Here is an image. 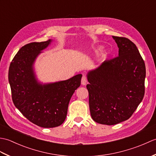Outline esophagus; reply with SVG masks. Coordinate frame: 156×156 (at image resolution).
Segmentation results:
<instances>
[{"instance_id": "esophagus-1", "label": "esophagus", "mask_w": 156, "mask_h": 156, "mask_svg": "<svg viewBox=\"0 0 156 156\" xmlns=\"http://www.w3.org/2000/svg\"><path fill=\"white\" fill-rule=\"evenodd\" d=\"M87 78L85 76H82V80H81V84L82 85H86L87 84Z\"/></svg>"}]
</instances>
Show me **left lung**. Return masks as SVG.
<instances>
[{
	"label": "left lung",
	"instance_id": "1",
	"mask_svg": "<svg viewBox=\"0 0 156 156\" xmlns=\"http://www.w3.org/2000/svg\"><path fill=\"white\" fill-rule=\"evenodd\" d=\"M119 56L88 72L87 85L92 119L112 125L131 117L145 94V62L134 43L112 36Z\"/></svg>",
	"mask_w": 156,
	"mask_h": 156
}]
</instances>
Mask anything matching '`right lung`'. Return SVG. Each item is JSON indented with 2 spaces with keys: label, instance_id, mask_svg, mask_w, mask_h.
I'll list each match as a JSON object with an SVG mask.
<instances>
[{
  "label": "right lung",
  "instance_id": "add662e5",
  "mask_svg": "<svg viewBox=\"0 0 156 156\" xmlns=\"http://www.w3.org/2000/svg\"><path fill=\"white\" fill-rule=\"evenodd\" d=\"M51 42H33L19 49L9 69L12 102L23 116L44 128L58 127L65 121L69 102L80 86L82 74L66 80L41 84L37 82L34 64Z\"/></svg>",
  "mask_w": 156,
  "mask_h": 156
}]
</instances>
